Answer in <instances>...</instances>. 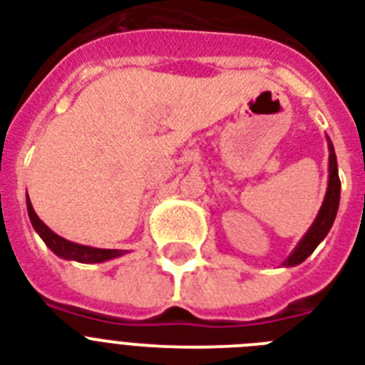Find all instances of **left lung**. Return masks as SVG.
Wrapping results in <instances>:
<instances>
[{"instance_id": "8db88e82", "label": "left lung", "mask_w": 365, "mask_h": 365, "mask_svg": "<svg viewBox=\"0 0 365 365\" xmlns=\"http://www.w3.org/2000/svg\"><path fill=\"white\" fill-rule=\"evenodd\" d=\"M328 140V149H329V159H328V189H326V195H324L322 206L318 210L314 222L309 227L303 239L297 242L292 254L282 261L284 267H295L303 263V261L309 257V255L317 250V246L326 239V235L329 233V229L334 225L335 216H337V210H339V199H341V182H339V170H337V157H335L334 143L329 140V136H326Z\"/></svg>"}]
</instances>
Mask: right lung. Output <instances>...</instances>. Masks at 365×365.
I'll return each mask as SVG.
<instances>
[{
	"instance_id": "right-lung-1",
	"label": "right lung",
	"mask_w": 365,
	"mask_h": 365,
	"mask_svg": "<svg viewBox=\"0 0 365 365\" xmlns=\"http://www.w3.org/2000/svg\"><path fill=\"white\" fill-rule=\"evenodd\" d=\"M26 208H28V216H30L31 227L36 229V233L41 237V240L47 244V248L53 250V254H56L62 259L77 261V263H104V261L115 259L121 255L128 254L126 250H108V248H94V246H85V244L71 242L68 239H62L60 235L45 225L39 220V216L34 210V206L30 202V197L26 193Z\"/></svg>"
}]
</instances>
